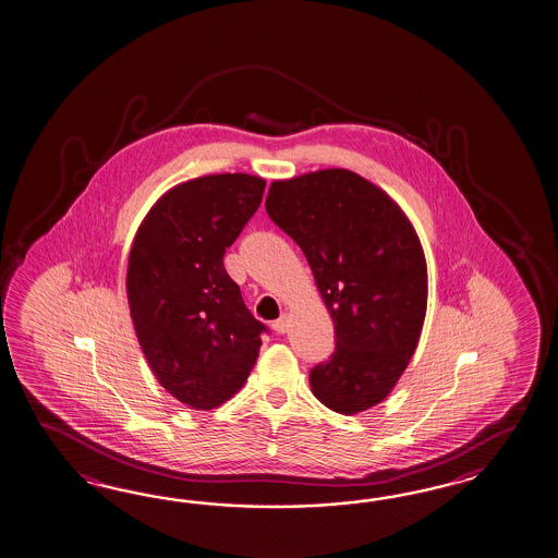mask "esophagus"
Returning <instances> with one entry per match:
<instances>
[{
	"instance_id": "34e87169",
	"label": "esophagus",
	"mask_w": 558,
	"mask_h": 558,
	"mask_svg": "<svg viewBox=\"0 0 558 558\" xmlns=\"http://www.w3.org/2000/svg\"><path fill=\"white\" fill-rule=\"evenodd\" d=\"M271 329L276 332H287L288 331V317L287 315H282L280 318H276L274 323H271Z\"/></svg>"
}]
</instances>
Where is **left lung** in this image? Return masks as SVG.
Segmentation results:
<instances>
[{"label":"left lung","instance_id":"8db88e82","mask_svg":"<svg viewBox=\"0 0 558 558\" xmlns=\"http://www.w3.org/2000/svg\"><path fill=\"white\" fill-rule=\"evenodd\" d=\"M266 211L301 245L335 325L337 347L313 367V393L347 416L384 402L418 347L428 301L407 213L345 168L271 182Z\"/></svg>","mask_w":558,"mask_h":558}]
</instances>
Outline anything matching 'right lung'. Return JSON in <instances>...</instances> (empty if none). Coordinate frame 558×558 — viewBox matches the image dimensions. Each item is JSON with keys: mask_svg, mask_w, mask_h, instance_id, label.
Segmentation results:
<instances>
[{"mask_svg": "<svg viewBox=\"0 0 558 558\" xmlns=\"http://www.w3.org/2000/svg\"><path fill=\"white\" fill-rule=\"evenodd\" d=\"M266 181L209 174L166 191L128 259V302L148 365L166 392L211 410L240 392L266 327L241 299L223 256L257 211Z\"/></svg>", "mask_w": 558, "mask_h": 558, "instance_id": "obj_1", "label": "right lung"}]
</instances>
